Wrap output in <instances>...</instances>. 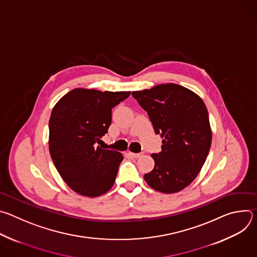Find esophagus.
Here are the masks:
<instances>
[{
    "label": "esophagus",
    "mask_w": 257,
    "mask_h": 257,
    "mask_svg": "<svg viewBox=\"0 0 257 257\" xmlns=\"http://www.w3.org/2000/svg\"><path fill=\"white\" fill-rule=\"evenodd\" d=\"M129 155L132 158H134V159H138V158H140L142 156V154H135V153H129Z\"/></svg>",
    "instance_id": "1"
}]
</instances>
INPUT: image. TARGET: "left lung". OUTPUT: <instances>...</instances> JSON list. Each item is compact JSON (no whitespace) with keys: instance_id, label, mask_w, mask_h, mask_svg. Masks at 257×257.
<instances>
[{"instance_id":"8db88e82","label":"left lung","mask_w":257,"mask_h":257,"mask_svg":"<svg viewBox=\"0 0 257 257\" xmlns=\"http://www.w3.org/2000/svg\"><path fill=\"white\" fill-rule=\"evenodd\" d=\"M163 138L162 152L153 154L155 168L146 183L162 193H176L199 174L210 149L211 128L202 98L175 83L132 91Z\"/></svg>"}]
</instances>
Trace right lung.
<instances>
[{
  "label": "right lung",
  "mask_w": 257,
  "mask_h": 257,
  "mask_svg": "<svg viewBox=\"0 0 257 257\" xmlns=\"http://www.w3.org/2000/svg\"><path fill=\"white\" fill-rule=\"evenodd\" d=\"M129 95L130 91L75 88L55 104L49 150L60 176L76 193L97 197L113 187L123 156L97 144L111 125L112 108Z\"/></svg>",
  "instance_id": "right-lung-1"
}]
</instances>
